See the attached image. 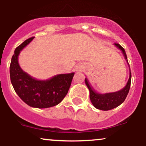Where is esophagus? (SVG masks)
Returning a JSON list of instances; mask_svg holds the SVG:
<instances>
[{"label":"esophagus","mask_w":146,"mask_h":146,"mask_svg":"<svg viewBox=\"0 0 146 146\" xmlns=\"http://www.w3.org/2000/svg\"><path fill=\"white\" fill-rule=\"evenodd\" d=\"M78 69H79V68H78Z\"/></svg>","instance_id":"esophagus-1"}]
</instances>
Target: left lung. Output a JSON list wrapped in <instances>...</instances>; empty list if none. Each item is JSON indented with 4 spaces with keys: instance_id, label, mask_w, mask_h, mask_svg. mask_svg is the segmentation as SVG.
<instances>
[{
    "instance_id": "obj_1",
    "label": "left lung",
    "mask_w": 146,
    "mask_h": 146,
    "mask_svg": "<svg viewBox=\"0 0 146 146\" xmlns=\"http://www.w3.org/2000/svg\"><path fill=\"white\" fill-rule=\"evenodd\" d=\"M115 45L117 48H119L123 53L125 59L127 60V56L125 54L124 48L118 43H115ZM129 65V64H128ZM85 83L87 87L89 89L90 92V100L91 103L98 109L102 110H109L119 106L121 104L126 98L128 94L129 90H130V83H131V73L130 69V77H129L128 81L124 88H123L119 91L114 92V93H108L105 94H100L97 93L95 90L92 88L90 84L88 82L87 78H85Z\"/></svg>"
}]
</instances>
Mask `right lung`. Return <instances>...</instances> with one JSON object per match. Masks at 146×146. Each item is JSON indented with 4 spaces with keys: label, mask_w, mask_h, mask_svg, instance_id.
Wrapping results in <instances>:
<instances>
[{
    "label": "right lung",
    "mask_w": 146,
    "mask_h": 146,
    "mask_svg": "<svg viewBox=\"0 0 146 146\" xmlns=\"http://www.w3.org/2000/svg\"><path fill=\"white\" fill-rule=\"evenodd\" d=\"M33 38L26 40L15 49L10 64V79L14 90L25 103L33 108H49L60 104L67 94L74 73L38 80L23 71L18 64V56Z\"/></svg>",
    "instance_id": "obj_1"
}]
</instances>
